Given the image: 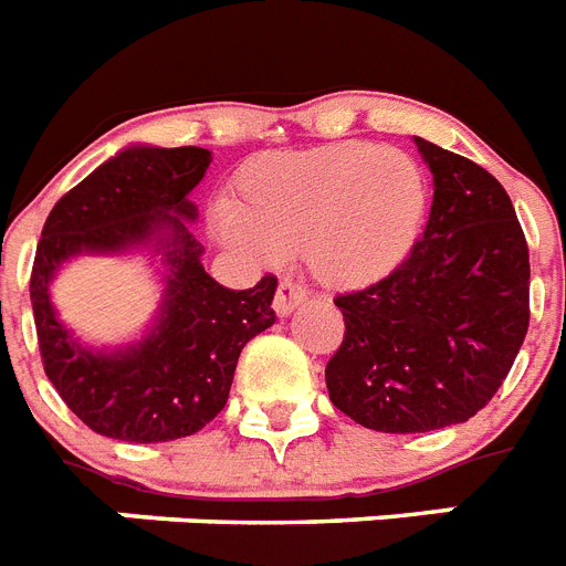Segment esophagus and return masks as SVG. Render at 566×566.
Returning a JSON list of instances; mask_svg holds the SVG:
<instances>
[{
	"mask_svg": "<svg viewBox=\"0 0 566 566\" xmlns=\"http://www.w3.org/2000/svg\"><path fill=\"white\" fill-rule=\"evenodd\" d=\"M305 298H307V293H305V287H302V284L287 282V279H284V282L279 284V291H275L273 311L279 313V316H291V313L296 311L302 302H305Z\"/></svg>",
	"mask_w": 566,
	"mask_h": 566,
	"instance_id": "1",
	"label": "esophagus"
}]
</instances>
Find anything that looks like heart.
<instances>
[{
  "instance_id": "1",
  "label": "heart",
  "mask_w": 566,
  "mask_h": 566,
  "mask_svg": "<svg viewBox=\"0 0 566 566\" xmlns=\"http://www.w3.org/2000/svg\"><path fill=\"white\" fill-rule=\"evenodd\" d=\"M426 207L429 184L411 155L342 140L253 158L212 227L268 259L302 253L316 282L350 293L382 282L408 259Z\"/></svg>"
}]
</instances>
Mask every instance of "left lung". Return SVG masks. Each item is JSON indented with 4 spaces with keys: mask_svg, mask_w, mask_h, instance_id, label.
Here are the masks:
<instances>
[{
    "mask_svg": "<svg viewBox=\"0 0 566 566\" xmlns=\"http://www.w3.org/2000/svg\"><path fill=\"white\" fill-rule=\"evenodd\" d=\"M415 144L434 180L429 224L391 275L336 298L345 339L325 368L342 415L386 434L478 415L530 327V250L506 189L463 155Z\"/></svg>",
    "mask_w": 566,
    "mask_h": 566,
    "instance_id": "8db88e82",
    "label": "left lung"
}]
</instances>
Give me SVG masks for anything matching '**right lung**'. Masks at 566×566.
<instances>
[{
	"label": "right lung",
	"mask_w": 566,
	"mask_h": 566,
	"mask_svg": "<svg viewBox=\"0 0 566 566\" xmlns=\"http://www.w3.org/2000/svg\"><path fill=\"white\" fill-rule=\"evenodd\" d=\"M210 149L132 144L63 195L42 227L31 305L45 374L92 431L166 443L201 431L227 406L247 342L275 322V279L227 291L201 264L189 201ZM146 252L161 264V305L137 340L94 349L59 319L50 284L80 254Z\"/></svg>",
	"instance_id": "obj_1"
}]
</instances>
